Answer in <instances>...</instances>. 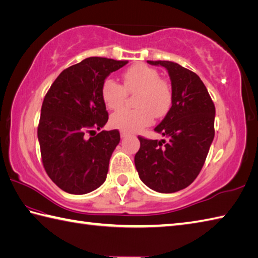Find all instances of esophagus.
Listing matches in <instances>:
<instances>
[{
    "mask_svg": "<svg viewBox=\"0 0 258 258\" xmlns=\"http://www.w3.org/2000/svg\"><path fill=\"white\" fill-rule=\"evenodd\" d=\"M120 136H121V138H125V137H127V136H128V134L124 133V131H121Z\"/></svg>",
    "mask_w": 258,
    "mask_h": 258,
    "instance_id": "obj_1",
    "label": "esophagus"
}]
</instances>
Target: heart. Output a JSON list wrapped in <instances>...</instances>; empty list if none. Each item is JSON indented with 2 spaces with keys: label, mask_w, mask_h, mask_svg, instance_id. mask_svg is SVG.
<instances>
[{
  "label": "heart",
  "mask_w": 258,
  "mask_h": 258,
  "mask_svg": "<svg viewBox=\"0 0 258 258\" xmlns=\"http://www.w3.org/2000/svg\"><path fill=\"white\" fill-rule=\"evenodd\" d=\"M123 86L112 79L102 84V99L111 110L123 105L127 93L137 94L135 110H120L111 116L112 127L127 134L136 133L153 122L154 115L162 118L172 104V89L166 81L160 79L159 73L145 64L129 67L122 75Z\"/></svg>",
  "instance_id": "b5f03b06"
}]
</instances>
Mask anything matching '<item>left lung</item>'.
I'll return each mask as SVG.
<instances>
[{
	"label": "left lung",
	"mask_w": 258,
	"mask_h": 258,
	"mask_svg": "<svg viewBox=\"0 0 258 258\" xmlns=\"http://www.w3.org/2000/svg\"><path fill=\"white\" fill-rule=\"evenodd\" d=\"M167 70L172 84V106L154 130L166 139L138 137L135 156L139 177L159 193L188 186L200 173L215 137V104L196 73L167 60H147Z\"/></svg>",
	"instance_id": "8db88e82"
}]
</instances>
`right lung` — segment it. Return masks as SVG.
<instances>
[{
    "instance_id": "right-lung-1",
    "label": "right lung",
    "mask_w": 258,
    "mask_h": 258,
    "mask_svg": "<svg viewBox=\"0 0 258 258\" xmlns=\"http://www.w3.org/2000/svg\"><path fill=\"white\" fill-rule=\"evenodd\" d=\"M125 64L127 60L86 58L62 71L43 99L38 125L42 164L62 191L86 194L105 181L120 134H96L109 119L101 90L106 77Z\"/></svg>"
}]
</instances>
